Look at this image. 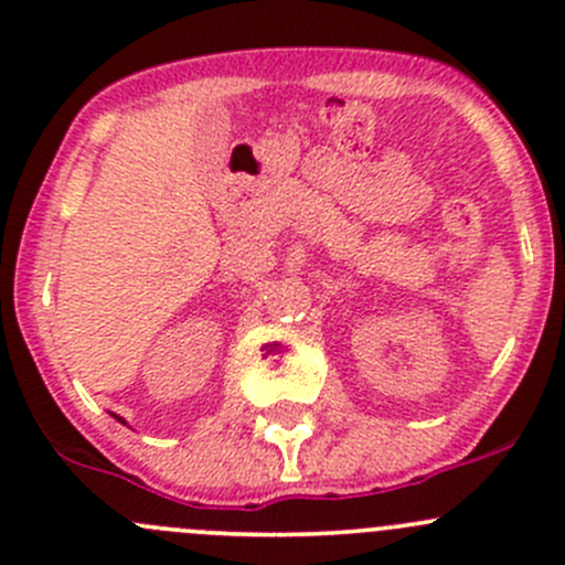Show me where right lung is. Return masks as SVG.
<instances>
[{"label":"right lung","mask_w":565,"mask_h":565,"mask_svg":"<svg viewBox=\"0 0 565 565\" xmlns=\"http://www.w3.org/2000/svg\"><path fill=\"white\" fill-rule=\"evenodd\" d=\"M117 420H122V418H117ZM122 424H125V420H122Z\"/></svg>","instance_id":"right-lung-1"}]
</instances>
